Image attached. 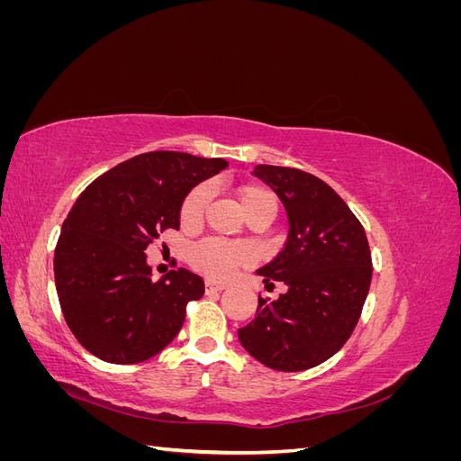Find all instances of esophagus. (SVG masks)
<instances>
[{"instance_id": "34e87169", "label": "esophagus", "mask_w": 461, "mask_h": 461, "mask_svg": "<svg viewBox=\"0 0 461 461\" xmlns=\"http://www.w3.org/2000/svg\"><path fill=\"white\" fill-rule=\"evenodd\" d=\"M205 288H207V290H225V288H227V283L215 281V278H207V281H205Z\"/></svg>"}]
</instances>
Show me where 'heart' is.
<instances>
[{"instance_id": "obj_1", "label": "heart", "mask_w": 461, "mask_h": 461, "mask_svg": "<svg viewBox=\"0 0 461 461\" xmlns=\"http://www.w3.org/2000/svg\"><path fill=\"white\" fill-rule=\"evenodd\" d=\"M209 198L207 186H196L180 205V222L185 227H196L203 217ZM239 200L244 215H252L261 209H267L275 215V196L261 186H244L239 190ZM246 259V252L236 244L222 240H207L192 249L190 261L196 269L212 276H229Z\"/></svg>"}]
</instances>
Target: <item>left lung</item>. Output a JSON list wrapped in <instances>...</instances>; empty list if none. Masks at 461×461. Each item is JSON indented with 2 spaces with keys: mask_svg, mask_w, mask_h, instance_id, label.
Instances as JSON below:
<instances>
[{
  "mask_svg": "<svg viewBox=\"0 0 461 461\" xmlns=\"http://www.w3.org/2000/svg\"><path fill=\"white\" fill-rule=\"evenodd\" d=\"M252 175L276 194L288 219L285 248L258 275L263 283H285L286 292L258 300L239 340L263 366L303 371L337 354L356 329L373 275L369 242L350 207L321 178L275 165H258Z\"/></svg>",
  "mask_w": 461,
  "mask_h": 461,
  "instance_id": "obj_1",
  "label": "left lung"
}]
</instances>
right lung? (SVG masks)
<instances>
[{
  "label": "right lung",
  "mask_w": 461,
  "mask_h": 461,
  "mask_svg": "<svg viewBox=\"0 0 461 461\" xmlns=\"http://www.w3.org/2000/svg\"><path fill=\"white\" fill-rule=\"evenodd\" d=\"M221 158L148 151L109 169L77 198L55 248L53 273L68 329L109 364H140L171 344L203 278L186 269L151 281L146 248L180 227L188 192L227 169Z\"/></svg>",
  "instance_id": "1"
}]
</instances>
